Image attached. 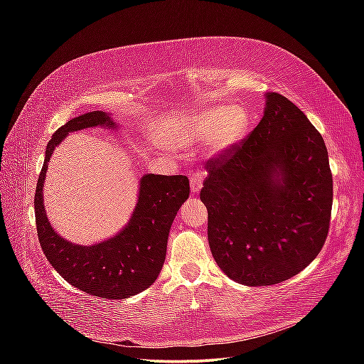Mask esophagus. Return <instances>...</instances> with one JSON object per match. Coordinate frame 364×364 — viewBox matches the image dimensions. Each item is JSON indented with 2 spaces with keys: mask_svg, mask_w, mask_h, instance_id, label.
<instances>
[{
  "mask_svg": "<svg viewBox=\"0 0 364 364\" xmlns=\"http://www.w3.org/2000/svg\"><path fill=\"white\" fill-rule=\"evenodd\" d=\"M190 183H191V191L193 193H199L200 188H202V183H203V176L199 171L193 173L190 176Z\"/></svg>",
  "mask_w": 364,
  "mask_h": 364,
  "instance_id": "obj_1",
  "label": "esophagus"
}]
</instances>
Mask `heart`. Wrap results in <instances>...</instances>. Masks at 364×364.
<instances>
[{"label":"heart","mask_w":364,"mask_h":364,"mask_svg":"<svg viewBox=\"0 0 364 364\" xmlns=\"http://www.w3.org/2000/svg\"><path fill=\"white\" fill-rule=\"evenodd\" d=\"M250 118L243 107H214L209 109L200 119V126L211 135L214 149H226L246 135Z\"/></svg>","instance_id":"1"}]
</instances>
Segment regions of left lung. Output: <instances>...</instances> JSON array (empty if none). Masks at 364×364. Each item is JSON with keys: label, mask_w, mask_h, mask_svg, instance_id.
<instances>
[{"label": "left lung", "mask_w": 364, "mask_h": 364, "mask_svg": "<svg viewBox=\"0 0 364 364\" xmlns=\"http://www.w3.org/2000/svg\"><path fill=\"white\" fill-rule=\"evenodd\" d=\"M206 170L208 241L230 279L273 285L318 255L331 220L333 174L322 135L289 98L269 92L259 124Z\"/></svg>", "instance_id": "1"}]
</instances>
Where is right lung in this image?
Instances as JSON below:
<instances>
[{"instance_id":"right-lung-1","label":"right lung","mask_w":364,"mask_h":364,"mask_svg":"<svg viewBox=\"0 0 364 364\" xmlns=\"http://www.w3.org/2000/svg\"><path fill=\"white\" fill-rule=\"evenodd\" d=\"M94 126L114 127L115 123L106 112L94 111L70 119L50 139L35 194L38 238L51 266L74 287L103 299H124L156 281L171 223L190 196V181L182 174L142 176L135 213L118 235L95 246H77L63 240L46 215L43 181L53 151L63 138L70 132Z\"/></svg>"}]
</instances>
